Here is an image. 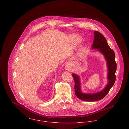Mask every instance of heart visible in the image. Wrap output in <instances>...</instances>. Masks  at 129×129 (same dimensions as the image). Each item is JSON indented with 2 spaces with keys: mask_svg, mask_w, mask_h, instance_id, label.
Wrapping results in <instances>:
<instances>
[{
  "mask_svg": "<svg viewBox=\"0 0 129 129\" xmlns=\"http://www.w3.org/2000/svg\"><path fill=\"white\" fill-rule=\"evenodd\" d=\"M81 40H80V39H79L78 40V42L79 43H80L81 42Z\"/></svg>",
  "mask_w": 129,
  "mask_h": 129,
  "instance_id": "1",
  "label": "heart"
}]
</instances>
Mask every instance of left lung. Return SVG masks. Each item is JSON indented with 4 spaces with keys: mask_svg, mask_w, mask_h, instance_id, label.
Returning a JSON list of instances; mask_svg holds the SVG:
<instances>
[{
    "mask_svg": "<svg viewBox=\"0 0 129 129\" xmlns=\"http://www.w3.org/2000/svg\"><path fill=\"white\" fill-rule=\"evenodd\" d=\"M92 49H98L105 58L108 67L107 79L108 82L104 89L100 92L92 94L84 93L81 91L80 78L75 74H73L75 85L74 91L77 97L83 101L95 102L104 98L110 90L116 81V72L117 63L115 61V54L114 51L111 49L105 37L98 31H94V39L92 44Z\"/></svg>",
    "mask_w": 129,
    "mask_h": 129,
    "instance_id": "left-lung-1",
    "label": "left lung"
}]
</instances>
